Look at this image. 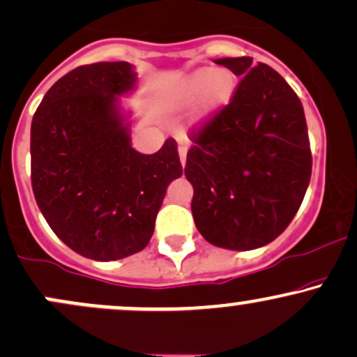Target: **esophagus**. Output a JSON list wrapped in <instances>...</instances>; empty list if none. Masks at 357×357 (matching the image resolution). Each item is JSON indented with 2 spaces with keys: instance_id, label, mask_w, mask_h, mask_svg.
<instances>
[{
  "instance_id": "1",
  "label": "esophagus",
  "mask_w": 357,
  "mask_h": 357,
  "mask_svg": "<svg viewBox=\"0 0 357 357\" xmlns=\"http://www.w3.org/2000/svg\"><path fill=\"white\" fill-rule=\"evenodd\" d=\"M178 153H179V159H181V165H186V154H188V147L184 144H179L178 147Z\"/></svg>"
}]
</instances>
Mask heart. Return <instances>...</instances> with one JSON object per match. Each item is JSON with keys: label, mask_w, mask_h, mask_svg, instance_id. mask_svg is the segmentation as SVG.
<instances>
[{"label": "heart", "mask_w": 357, "mask_h": 357, "mask_svg": "<svg viewBox=\"0 0 357 357\" xmlns=\"http://www.w3.org/2000/svg\"><path fill=\"white\" fill-rule=\"evenodd\" d=\"M236 82L230 72L202 68L191 73L173 93L174 107H190L204 93V112L213 114L228 104L235 92Z\"/></svg>", "instance_id": "b5f03b06"}]
</instances>
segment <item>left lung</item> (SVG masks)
I'll return each instance as SVG.
<instances>
[{
  "mask_svg": "<svg viewBox=\"0 0 357 357\" xmlns=\"http://www.w3.org/2000/svg\"><path fill=\"white\" fill-rule=\"evenodd\" d=\"M241 77L230 104L191 130L186 174L196 228L211 245L253 250L294 220L312 173L302 102L252 56L218 59Z\"/></svg>",
  "mask_w": 357,
  "mask_h": 357,
  "instance_id": "obj_1",
  "label": "left lung"
}]
</instances>
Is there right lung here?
Listing matches in <instances>:
<instances>
[{"label":"right lung","mask_w":357,"mask_h":357,"mask_svg":"<svg viewBox=\"0 0 357 357\" xmlns=\"http://www.w3.org/2000/svg\"><path fill=\"white\" fill-rule=\"evenodd\" d=\"M127 61L82 65L45 93L31 121V188L45 220L82 257L119 260L141 252L173 179L178 144L154 154L130 146L117 96L136 84Z\"/></svg>","instance_id":"1"}]
</instances>
